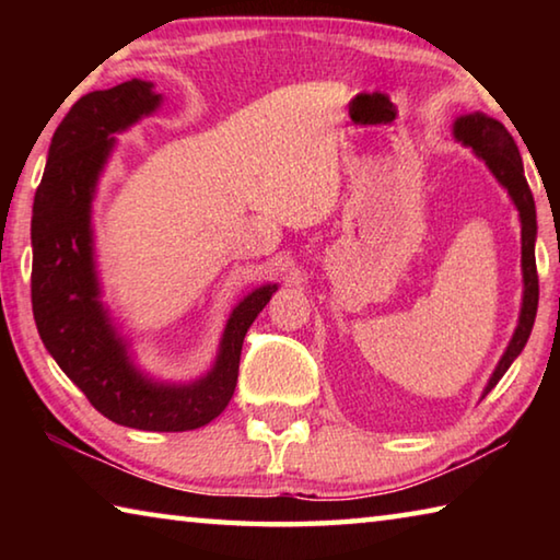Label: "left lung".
Returning a JSON list of instances; mask_svg holds the SVG:
<instances>
[{
    "label": "left lung",
    "instance_id": "8db88e82",
    "mask_svg": "<svg viewBox=\"0 0 560 560\" xmlns=\"http://www.w3.org/2000/svg\"><path fill=\"white\" fill-rule=\"evenodd\" d=\"M454 138H457L459 143L469 145L474 153L485 160L487 167L491 170V175L499 179V185L506 187V192L511 200H514L521 217V271H524V299H521L518 326L485 387V395H489L501 377H504L509 365L514 363L521 350H524L526 340L530 336V328H534V320H536V308H538V273H536V249H534L536 205L526 183L524 163H521L518 148L514 143V138H511V132L501 126L499 120L485 116V113L459 116L454 120Z\"/></svg>",
    "mask_w": 560,
    "mask_h": 560
}]
</instances>
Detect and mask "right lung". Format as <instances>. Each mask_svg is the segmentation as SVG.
Returning <instances> with one entry per match:
<instances>
[{
	"instance_id": "right-lung-1",
	"label": "right lung",
	"mask_w": 560,
	"mask_h": 560,
	"mask_svg": "<svg viewBox=\"0 0 560 560\" xmlns=\"http://www.w3.org/2000/svg\"><path fill=\"white\" fill-rule=\"evenodd\" d=\"M163 96L130 79L79 98L56 128L32 214V308L44 346L96 410L122 428L185 432L230 405L242 343L277 283L254 289L232 311L210 373L192 383H158L132 365L101 303L91 202L116 132L155 113Z\"/></svg>"
}]
</instances>
